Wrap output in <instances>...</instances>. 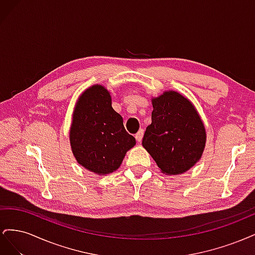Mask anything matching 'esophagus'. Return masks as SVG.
<instances>
[{"mask_svg": "<svg viewBox=\"0 0 255 255\" xmlns=\"http://www.w3.org/2000/svg\"><path fill=\"white\" fill-rule=\"evenodd\" d=\"M143 134H144V130H143L142 128L138 130V133L135 135V138H136L137 142H141V140H142V137H143Z\"/></svg>", "mask_w": 255, "mask_h": 255, "instance_id": "34e87169", "label": "esophagus"}]
</instances>
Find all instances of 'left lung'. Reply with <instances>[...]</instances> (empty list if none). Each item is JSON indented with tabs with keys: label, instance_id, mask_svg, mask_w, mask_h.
Here are the masks:
<instances>
[{
	"label": "left lung",
	"instance_id": "1",
	"mask_svg": "<svg viewBox=\"0 0 255 255\" xmlns=\"http://www.w3.org/2000/svg\"><path fill=\"white\" fill-rule=\"evenodd\" d=\"M152 122L145 128L143 148L160 171L181 174L195 166L205 148L206 133L195 106L173 90L152 99Z\"/></svg>",
	"mask_w": 255,
	"mask_h": 255
}]
</instances>
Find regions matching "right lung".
<instances>
[{
  "label": "right lung",
  "instance_id": "right-lung-1",
  "mask_svg": "<svg viewBox=\"0 0 255 255\" xmlns=\"http://www.w3.org/2000/svg\"><path fill=\"white\" fill-rule=\"evenodd\" d=\"M69 136L78 163L97 174L117 170L127 152L136 144L102 85H94L79 98Z\"/></svg>",
  "mask_w": 255,
  "mask_h": 255
}]
</instances>
